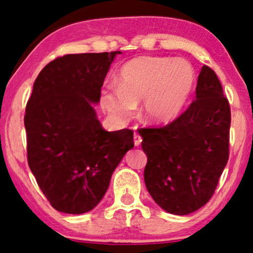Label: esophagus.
<instances>
[{"label":"esophagus","instance_id":"obj_1","mask_svg":"<svg viewBox=\"0 0 253 253\" xmlns=\"http://www.w3.org/2000/svg\"><path fill=\"white\" fill-rule=\"evenodd\" d=\"M133 139H134V145L135 146H139V145L141 144V140H143V139H141V136L138 134V133H134V135H133Z\"/></svg>","mask_w":253,"mask_h":253}]
</instances>
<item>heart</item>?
Listing matches in <instances>:
<instances>
[{"mask_svg": "<svg viewBox=\"0 0 253 253\" xmlns=\"http://www.w3.org/2000/svg\"><path fill=\"white\" fill-rule=\"evenodd\" d=\"M196 71L189 62L172 57H139L124 65L118 88L104 89L103 108L126 121L141 102L140 115L152 125L170 124L182 114L196 86Z\"/></svg>", "mask_w": 253, "mask_h": 253, "instance_id": "b5f03b06", "label": "heart"}]
</instances>
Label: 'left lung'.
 <instances>
[{
    "label": "left lung",
    "instance_id": "obj_1",
    "mask_svg": "<svg viewBox=\"0 0 253 253\" xmlns=\"http://www.w3.org/2000/svg\"><path fill=\"white\" fill-rule=\"evenodd\" d=\"M229 126L221 83L203 65L189 108L168 126L140 129L145 184L162 210L188 215L210 201L228 161Z\"/></svg>",
    "mask_w": 253,
    "mask_h": 253
}]
</instances>
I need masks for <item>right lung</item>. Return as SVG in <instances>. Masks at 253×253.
Masks as SVG:
<instances>
[{"mask_svg": "<svg viewBox=\"0 0 253 253\" xmlns=\"http://www.w3.org/2000/svg\"><path fill=\"white\" fill-rule=\"evenodd\" d=\"M121 53L66 54L48 63L33 84L25 115L28 165L58 211L94 210L114 170L134 146L130 129H103L94 107L110 65Z\"/></svg>", "mask_w": 253, "mask_h": 253, "instance_id": "right-lung-1", "label": "right lung"}]
</instances>
